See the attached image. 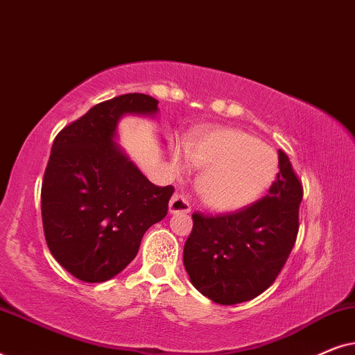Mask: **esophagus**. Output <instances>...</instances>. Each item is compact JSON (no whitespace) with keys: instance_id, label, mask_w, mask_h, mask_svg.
<instances>
[{"instance_id":"1","label":"esophagus","mask_w":355,"mask_h":355,"mask_svg":"<svg viewBox=\"0 0 355 355\" xmlns=\"http://www.w3.org/2000/svg\"><path fill=\"white\" fill-rule=\"evenodd\" d=\"M191 211V207H189V202L184 198L181 193H174L169 200V213L173 215H179V213H189Z\"/></svg>"}]
</instances>
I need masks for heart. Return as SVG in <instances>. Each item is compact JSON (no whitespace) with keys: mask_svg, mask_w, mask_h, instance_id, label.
<instances>
[{"mask_svg":"<svg viewBox=\"0 0 355 355\" xmlns=\"http://www.w3.org/2000/svg\"><path fill=\"white\" fill-rule=\"evenodd\" d=\"M189 162L202 169L198 196L211 210L231 211L254 202L273 181L278 159L268 145L237 129H215L186 145ZM186 166L181 150H173V168Z\"/></svg>","mask_w":355,"mask_h":355,"instance_id":"1","label":"heart"}]
</instances>
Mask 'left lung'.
I'll list each match as a JSON object with an SVG mask.
<instances>
[{
  "label": "left lung",
  "instance_id": "obj_1",
  "mask_svg": "<svg viewBox=\"0 0 355 355\" xmlns=\"http://www.w3.org/2000/svg\"><path fill=\"white\" fill-rule=\"evenodd\" d=\"M279 173L268 196L225 215L193 213L184 245L191 283L221 305L245 302L275 283L295 244L302 182L289 157L278 152Z\"/></svg>",
  "mask_w": 355,
  "mask_h": 355
}]
</instances>
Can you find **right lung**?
Wrapping results in <instances>:
<instances>
[{
	"label": "right lung",
	"mask_w": 355,
	"mask_h": 355,
	"mask_svg": "<svg viewBox=\"0 0 355 355\" xmlns=\"http://www.w3.org/2000/svg\"><path fill=\"white\" fill-rule=\"evenodd\" d=\"M158 100L125 94L101 101L56 135L42 182L45 239L77 279L103 283L137 255L145 231L162 221L174 187H158L116 145L125 114L155 116Z\"/></svg>",
	"instance_id": "add662e5"
}]
</instances>
